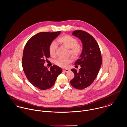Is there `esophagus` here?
<instances>
[{"instance_id":"1","label":"esophagus","mask_w":127,"mask_h":127,"mask_svg":"<svg viewBox=\"0 0 127 127\" xmlns=\"http://www.w3.org/2000/svg\"><path fill=\"white\" fill-rule=\"evenodd\" d=\"M63 71H64V72H68V71H69L70 70L69 69H63Z\"/></svg>"}]
</instances>
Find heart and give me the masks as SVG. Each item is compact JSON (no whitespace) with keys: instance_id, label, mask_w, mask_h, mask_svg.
Here are the masks:
<instances>
[{"instance_id":"obj_1","label":"heart","mask_w":127,"mask_h":127,"mask_svg":"<svg viewBox=\"0 0 127 127\" xmlns=\"http://www.w3.org/2000/svg\"><path fill=\"white\" fill-rule=\"evenodd\" d=\"M57 40L60 43L69 48V54L73 57H77L81 54L82 49V46L77 43V39L73 36L69 35H64L59 37ZM57 48V44L56 42L53 41L51 43L49 48V51L51 56H55ZM71 62L72 58H59L55 61V63L56 65L60 67H65Z\"/></svg>"}]
</instances>
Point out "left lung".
Instances as JSON below:
<instances>
[{
  "label": "left lung",
  "instance_id": "1",
  "mask_svg": "<svg viewBox=\"0 0 127 127\" xmlns=\"http://www.w3.org/2000/svg\"><path fill=\"white\" fill-rule=\"evenodd\" d=\"M72 35L81 41L83 49L79 59L75 63V66L80 65L81 68L79 70L71 69L74 77L70 82L74 88L82 90L89 86L96 77L101 65V55L98 44L89 33L75 31Z\"/></svg>",
  "mask_w": 127,
  "mask_h": 127
}]
</instances>
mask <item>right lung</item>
<instances>
[{
    "label": "right lung",
    "instance_id": "right-lung-1",
    "mask_svg": "<svg viewBox=\"0 0 127 127\" xmlns=\"http://www.w3.org/2000/svg\"><path fill=\"white\" fill-rule=\"evenodd\" d=\"M61 32H42L31 37L26 43L23 52L22 66L30 82L40 90L51 88L63 70L54 65L50 69L44 65L45 59L49 58L51 43L57 37Z\"/></svg>",
    "mask_w": 127,
    "mask_h": 127
}]
</instances>
